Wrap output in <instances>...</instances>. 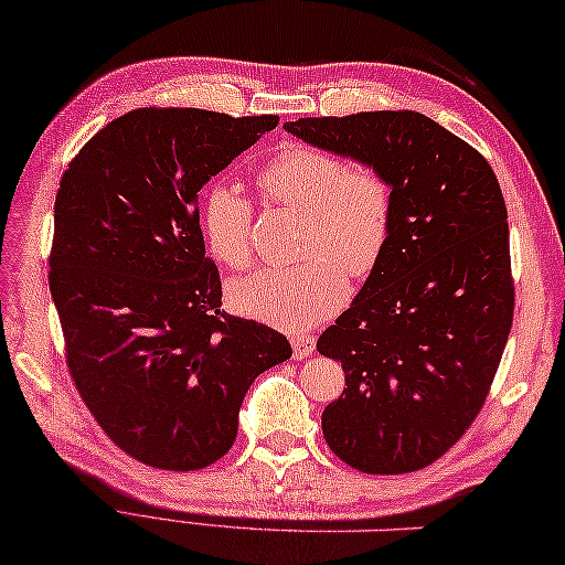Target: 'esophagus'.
<instances>
[{"label":"esophagus","instance_id":"esophagus-1","mask_svg":"<svg viewBox=\"0 0 565 565\" xmlns=\"http://www.w3.org/2000/svg\"><path fill=\"white\" fill-rule=\"evenodd\" d=\"M315 351V337L310 334H297L292 337V356L300 361V359H307Z\"/></svg>","mask_w":565,"mask_h":565}]
</instances>
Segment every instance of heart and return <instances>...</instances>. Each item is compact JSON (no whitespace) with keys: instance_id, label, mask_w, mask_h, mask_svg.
Segmentation results:
<instances>
[{"instance_id":"heart-1","label":"heart","mask_w":565,"mask_h":565,"mask_svg":"<svg viewBox=\"0 0 565 565\" xmlns=\"http://www.w3.org/2000/svg\"><path fill=\"white\" fill-rule=\"evenodd\" d=\"M263 194L305 216L295 268H268L231 287L238 312L302 332L332 317L347 300V278H364L386 250L393 189L376 164L312 145H285L258 169ZM211 253L228 268L253 260V204L236 186L216 184L204 199Z\"/></svg>"}]
</instances>
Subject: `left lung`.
<instances>
[{
  "label": "left lung",
  "instance_id": "8db88e82",
  "mask_svg": "<svg viewBox=\"0 0 565 565\" xmlns=\"http://www.w3.org/2000/svg\"><path fill=\"white\" fill-rule=\"evenodd\" d=\"M285 130L376 164L393 189L386 250L317 339L347 376L322 413L327 445L366 475L423 470L480 413L512 329L502 189L480 152L413 110L302 117Z\"/></svg>",
  "mask_w": 565,
  "mask_h": 565
}]
</instances>
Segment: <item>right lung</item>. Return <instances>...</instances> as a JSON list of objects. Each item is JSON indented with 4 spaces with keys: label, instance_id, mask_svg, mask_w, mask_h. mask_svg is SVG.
I'll use <instances>...</instances> for the list:
<instances>
[{
    "label": "right lung",
    "instance_id": "add662e5",
    "mask_svg": "<svg viewBox=\"0 0 565 565\" xmlns=\"http://www.w3.org/2000/svg\"><path fill=\"white\" fill-rule=\"evenodd\" d=\"M278 125L196 108H140L108 122L61 177L51 297L76 388L135 460L191 472L221 460L263 371L287 339L221 312L199 191Z\"/></svg>",
    "mask_w": 565,
    "mask_h": 565
}]
</instances>
